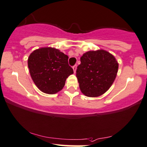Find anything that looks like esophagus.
I'll use <instances>...</instances> for the list:
<instances>
[{"label":"esophagus","instance_id":"34e87169","mask_svg":"<svg viewBox=\"0 0 147 147\" xmlns=\"http://www.w3.org/2000/svg\"><path fill=\"white\" fill-rule=\"evenodd\" d=\"M72 68H73V70H74V72H76V70H77V65H75V66H72Z\"/></svg>","mask_w":147,"mask_h":147}]
</instances>
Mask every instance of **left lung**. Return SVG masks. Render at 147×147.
Masks as SVG:
<instances>
[{"label":"left lung","mask_w":147,"mask_h":147,"mask_svg":"<svg viewBox=\"0 0 147 147\" xmlns=\"http://www.w3.org/2000/svg\"><path fill=\"white\" fill-rule=\"evenodd\" d=\"M77 76L81 92L97 97L109 90L116 79L118 63L112 54L105 50L86 52L81 57Z\"/></svg>","instance_id":"left-lung-1"}]
</instances>
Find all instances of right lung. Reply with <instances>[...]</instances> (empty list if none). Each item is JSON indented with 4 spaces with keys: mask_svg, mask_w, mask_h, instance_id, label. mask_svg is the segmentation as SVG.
<instances>
[{
    "mask_svg": "<svg viewBox=\"0 0 147 147\" xmlns=\"http://www.w3.org/2000/svg\"><path fill=\"white\" fill-rule=\"evenodd\" d=\"M68 59V55L51 47L41 48L31 53L28 67L37 87L49 94L61 90L68 76L73 74Z\"/></svg>",
    "mask_w": 147,
    "mask_h": 147,
    "instance_id": "obj_1",
    "label": "right lung"
}]
</instances>
